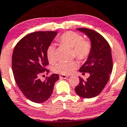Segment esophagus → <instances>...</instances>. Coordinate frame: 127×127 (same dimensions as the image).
<instances>
[{
    "mask_svg": "<svg viewBox=\"0 0 127 127\" xmlns=\"http://www.w3.org/2000/svg\"><path fill=\"white\" fill-rule=\"evenodd\" d=\"M60 78H61V79H66V78H68V76L66 75H63V74H61V75H60Z\"/></svg>",
    "mask_w": 127,
    "mask_h": 127,
    "instance_id": "1",
    "label": "esophagus"
}]
</instances>
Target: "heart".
<instances>
[{"mask_svg": "<svg viewBox=\"0 0 127 127\" xmlns=\"http://www.w3.org/2000/svg\"><path fill=\"white\" fill-rule=\"evenodd\" d=\"M58 41L73 49L75 56L80 60L88 58L91 52V44L88 41L83 40L82 35L74 32L69 31L64 33L58 37ZM46 55L50 63H54L56 61L55 46L54 45L51 44L48 47ZM77 67L78 64L74 61L60 62L53 66V71L63 75H69L76 69Z\"/></svg>", "mask_w": 127, "mask_h": 127, "instance_id": "obj_1", "label": "heart"}]
</instances>
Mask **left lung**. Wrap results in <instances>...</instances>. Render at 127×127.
<instances>
[{
    "label": "left lung",
    "instance_id": "obj_1",
    "mask_svg": "<svg viewBox=\"0 0 127 127\" xmlns=\"http://www.w3.org/2000/svg\"><path fill=\"white\" fill-rule=\"evenodd\" d=\"M76 29L88 37L92 49L86 62L79 69L80 73H89L90 76L86 80L79 77L80 83L75 92L82 98H92L101 93L108 81L113 69L112 51L101 34L86 28Z\"/></svg>",
    "mask_w": 127,
    "mask_h": 127
}]
</instances>
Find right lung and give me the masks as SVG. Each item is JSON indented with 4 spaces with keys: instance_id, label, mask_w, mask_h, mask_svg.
I'll use <instances>...</instances> for the list:
<instances>
[{
    "instance_id": "obj_1",
    "label": "right lung",
    "mask_w": 127,
    "mask_h": 127,
    "mask_svg": "<svg viewBox=\"0 0 127 127\" xmlns=\"http://www.w3.org/2000/svg\"><path fill=\"white\" fill-rule=\"evenodd\" d=\"M58 32L37 31L26 35L14 47L12 67L15 81L24 95L31 101L41 103L49 99L53 93L58 74H52L44 81L39 76L49 72L44 66L49 62L46 51Z\"/></svg>"
}]
</instances>
